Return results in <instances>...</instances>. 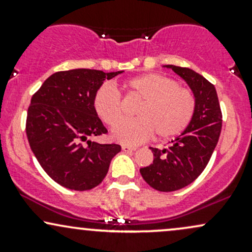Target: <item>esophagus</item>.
I'll return each instance as SVG.
<instances>
[{
	"mask_svg": "<svg viewBox=\"0 0 252 252\" xmlns=\"http://www.w3.org/2000/svg\"><path fill=\"white\" fill-rule=\"evenodd\" d=\"M122 150L123 152H134L136 150L135 147H130V146H122Z\"/></svg>",
	"mask_w": 252,
	"mask_h": 252,
	"instance_id": "obj_1",
	"label": "esophagus"
}]
</instances>
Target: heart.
Here are the masks:
<instances>
[{"label":"heart","instance_id":"obj_1","mask_svg":"<svg viewBox=\"0 0 252 252\" xmlns=\"http://www.w3.org/2000/svg\"><path fill=\"white\" fill-rule=\"evenodd\" d=\"M122 88L129 96L141 99L135 110V120L123 117L118 92L109 85L97 90L94 108L104 123L112 126V137L117 142L138 144L155 134L161 141L180 135L189 126L195 111V97L189 89L180 88L172 78L158 73H144L126 80Z\"/></svg>","mask_w":252,"mask_h":252}]
</instances>
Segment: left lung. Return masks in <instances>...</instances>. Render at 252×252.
I'll return each mask as SVG.
<instances>
[{"label": "left lung", "instance_id": "1", "mask_svg": "<svg viewBox=\"0 0 252 252\" xmlns=\"http://www.w3.org/2000/svg\"><path fill=\"white\" fill-rule=\"evenodd\" d=\"M180 76L195 97L192 121L172 146L152 148L154 160L140 169L144 181L160 192H173L189 186L209 163L221 131V110L213 84L193 70L166 65Z\"/></svg>", "mask_w": 252, "mask_h": 252}]
</instances>
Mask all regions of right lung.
Segmentation results:
<instances>
[{"instance_id":"1","label":"right lung","mask_w":252,"mask_h":252,"mask_svg":"<svg viewBox=\"0 0 252 252\" xmlns=\"http://www.w3.org/2000/svg\"><path fill=\"white\" fill-rule=\"evenodd\" d=\"M123 71L76 68L53 73L31 99L26 134L40 166L54 181L74 190H88L105 178L118 144L89 137L106 134L94 97L105 79Z\"/></svg>"}]
</instances>
